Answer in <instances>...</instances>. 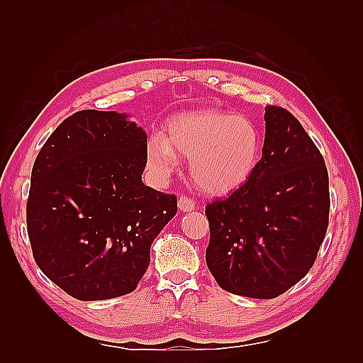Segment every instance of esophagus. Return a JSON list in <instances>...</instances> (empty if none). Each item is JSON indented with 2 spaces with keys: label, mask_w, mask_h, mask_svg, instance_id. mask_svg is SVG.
Instances as JSON below:
<instances>
[{
  "label": "esophagus",
  "mask_w": 363,
  "mask_h": 363,
  "mask_svg": "<svg viewBox=\"0 0 363 363\" xmlns=\"http://www.w3.org/2000/svg\"><path fill=\"white\" fill-rule=\"evenodd\" d=\"M195 207H196V203L194 201V199L186 196V195L179 196V209L182 212H191V211H195Z\"/></svg>",
  "instance_id": "esophagus-1"
}]
</instances>
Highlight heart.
<instances>
[{"label": "heart", "mask_w": 363, "mask_h": 363, "mask_svg": "<svg viewBox=\"0 0 363 363\" xmlns=\"http://www.w3.org/2000/svg\"><path fill=\"white\" fill-rule=\"evenodd\" d=\"M177 156L190 157L196 186L225 195L248 182L260 164L262 137L254 123L228 111H199L174 115L167 123V138L150 137L146 160L156 176L177 167Z\"/></svg>", "instance_id": "b5f03b06"}]
</instances>
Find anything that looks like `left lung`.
Segmentation results:
<instances>
[{
    "instance_id": "left-lung-1",
    "label": "left lung",
    "mask_w": 363,
    "mask_h": 363,
    "mask_svg": "<svg viewBox=\"0 0 363 363\" xmlns=\"http://www.w3.org/2000/svg\"><path fill=\"white\" fill-rule=\"evenodd\" d=\"M329 176L293 115L265 107V142L251 179L206 206V262L223 290L272 299L309 273L329 223Z\"/></svg>"
}]
</instances>
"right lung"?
I'll return each mask as SVG.
<instances>
[{
  "label": "right lung",
  "instance_id": "right-lung-1",
  "mask_svg": "<svg viewBox=\"0 0 363 363\" xmlns=\"http://www.w3.org/2000/svg\"><path fill=\"white\" fill-rule=\"evenodd\" d=\"M146 133L125 113L79 111L37 154L26 203L33 256L81 301L134 291L150 248L177 212L176 195L142 182Z\"/></svg>",
  "mask_w": 363,
  "mask_h": 363
}]
</instances>
